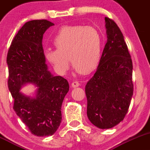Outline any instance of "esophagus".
<instances>
[{
	"mask_svg": "<svg viewBox=\"0 0 150 150\" xmlns=\"http://www.w3.org/2000/svg\"><path fill=\"white\" fill-rule=\"evenodd\" d=\"M79 85H80L79 82L77 81H74L72 82V83H71L72 87H74V88H76V87L79 86Z\"/></svg>",
	"mask_w": 150,
	"mask_h": 150,
	"instance_id": "1",
	"label": "esophagus"
}]
</instances>
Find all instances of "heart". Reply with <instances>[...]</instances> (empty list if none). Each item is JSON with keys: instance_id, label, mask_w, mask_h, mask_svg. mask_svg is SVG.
Returning <instances> with one entry per match:
<instances>
[{"instance_id": "heart-1", "label": "heart", "mask_w": 150, "mask_h": 150, "mask_svg": "<svg viewBox=\"0 0 150 150\" xmlns=\"http://www.w3.org/2000/svg\"><path fill=\"white\" fill-rule=\"evenodd\" d=\"M56 49H47L45 57L59 74H65L71 62L79 72L88 73L100 58L102 36L93 26H67L54 38Z\"/></svg>"}]
</instances>
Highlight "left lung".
I'll list each match as a JSON object with an SVG mask.
<instances>
[{
    "instance_id": "left-lung-1",
    "label": "left lung",
    "mask_w": 150,
    "mask_h": 150,
    "mask_svg": "<svg viewBox=\"0 0 150 150\" xmlns=\"http://www.w3.org/2000/svg\"><path fill=\"white\" fill-rule=\"evenodd\" d=\"M108 42L93 76L86 85L87 116L92 124L109 129L123 120L133 95L132 62L122 32L105 18Z\"/></svg>"
}]
</instances>
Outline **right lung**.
<instances>
[{
  "mask_svg": "<svg viewBox=\"0 0 150 150\" xmlns=\"http://www.w3.org/2000/svg\"><path fill=\"white\" fill-rule=\"evenodd\" d=\"M54 24L47 20L27 22L8 50V86L14 98L13 109L34 135H52L62 121V104L69 91L67 79L53 76L47 71L42 45L43 34ZM33 82L38 87L35 98L19 91L21 86Z\"/></svg>",
  "mask_w": 150,
  "mask_h": 150,
  "instance_id": "right-lung-1",
  "label": "right lung"
}]
</instances>
